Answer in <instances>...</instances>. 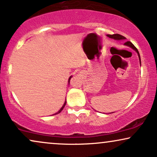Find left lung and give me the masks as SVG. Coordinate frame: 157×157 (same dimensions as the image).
Wrapping results in <instances>:
<instances>
[{
  "label": "left lung",
  "instance_id": "8db88e82",
  "mask_svg": "<svg viewBox=\"0 0 157 157\" xmlns=\"http://www.w3.org/2000/svg\"><path fill=\"white\" fill-rule=\"evenodd\" d=\"M107 36H109V38H112V39H114V40H125V36H122V35H121V34H107ZM125 45H127V46H129L130 48H133L134 50H135V51L137 52L138 53V58H139V60H140V65H141V58H140V54H139V52L138 51V50H137V48H136L135 46L133 45V44L131 43V42L130 41H128V42H125Z\"/></svg>",
  "mask_w": 157,
  "mask_h": 157
}]
</instances>
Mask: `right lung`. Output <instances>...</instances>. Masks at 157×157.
I'll return each instance as SVG.
<instances>
[{
  "mask_svg": "<svg viewBox=\"0 0 157 157\" xmlns=\"http://www.w3.org/2000/svg\"><path fill=\"white\" fill-rule=\"evenodd\" d=\"M71 77H72V76H70V78H69V79H68V83H69V82H70V80H71ZM66 101H65V102H64V104H63V107H61V108L60 109V110H59V111L58 112V113H55V114H54V115H57V114L60 113V112H61V111H62V110H63V108H64V107H65V106H66Z\"/></svg>",
  "mask_w": 157,
  "mask_h": 157,
  "instance_id": "obj_1",
  "label": "right lung"
}]
</instances>
